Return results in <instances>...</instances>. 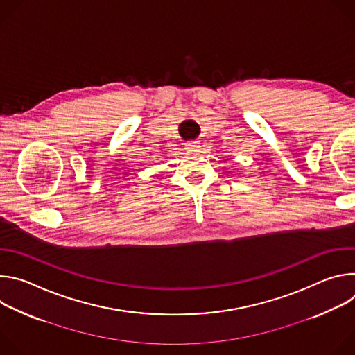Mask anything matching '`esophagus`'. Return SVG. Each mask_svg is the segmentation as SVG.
<instances>
[{
  "instance_id": "34e87169",
  "label": "esophagus",
  "mask_w": 355,
  "mask_h": 355,
  "mask_svg": "<svg viewBox=\"0 0 355 355\" xmlns=\"http://www.w3.org/2000/svg\"><path fill=\"white\" fill-rule=\"evenodd\" d=\"M187 148L191 150V151H196L199 148V141H196V140L187 141Z\"/></svg>"
}]
</instances>
